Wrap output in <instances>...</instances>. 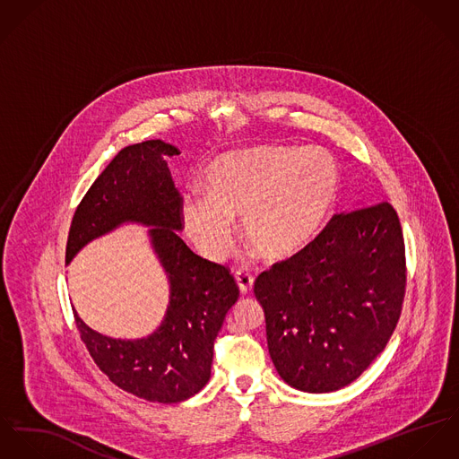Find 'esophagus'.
<instances>
[{
    "instance_id": "1",
    "label": "esophagus",
    "mask_w": 459,
    "mask_h": 459,
    "mask_svg": "<svg viewBox=\"0 0 459 459\" xmlns=\"http://www.w3.org/2000/svg\"><path fill=\"white\" fill-rule=\"evenodd\" d=\"M236 281L239 285L241 294H248L254 287V276L248 271H238L236 273Z\"/></svg>"
}]
</instances>
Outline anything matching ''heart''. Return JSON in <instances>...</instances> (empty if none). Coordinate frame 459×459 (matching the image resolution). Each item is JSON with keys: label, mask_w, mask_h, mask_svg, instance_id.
Segmentation results:
<instances>
[{"label": "heart", "mask_w": 459, "mask_h": 459, "mask_svg": "<svg viewBox=\"0 0 459 459\" xmlns=\"http://www.w3.org/2000/svg\"><path fill=\"white\" fill-rule=\"evenodd\" d=\"M338 163L320 148L255 146L218 156L205 170L204 197L181 204L186 238L209 260L234 247V220L255 254L269 262L306 250L338 203Z\"/></svg>", "instance_id": "1"}]
</instances>
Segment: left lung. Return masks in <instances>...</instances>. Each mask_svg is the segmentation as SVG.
I'll list each match as a JSON object with an SVG mask.
<instances>
[{"instance_id": "8db88e82", "label": "left lung", "mask_w": 459, "mask_h": 459, "mask_svg": "<svg viewBox=\"0 0 459 459\" xmlns=\"http://www.w3.org/2000/svg\"><path fill=\"white\" fill-rule=\"evenodd\" d=\"M405 243L389 203L334 214L301 254L258 274L267 349L305 393L352 384L385 349L402 315Z\"/></svg>"}]
</instances>
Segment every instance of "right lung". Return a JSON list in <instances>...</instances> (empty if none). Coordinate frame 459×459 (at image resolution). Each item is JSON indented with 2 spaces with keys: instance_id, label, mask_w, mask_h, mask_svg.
Here are the masks:
<instances>
[{
  "instance_id": "obj_1",
  "label": "right lung",
  "mask_w": 459,
  "mask_h": 459,
  "mask_svg": "<svg viewBox=\"0 0 459 459\" xmlns=\"http://www.w3.org/2000/svg\"><path fill=\"white\" fill-rule=\"evenodd\" d=\"M179 150L160 139L126 146L91 185L72 218L66 264L90 241L123 223H141L167 273V313L153 334L141 340L103 336L74 309L81 340L123 391L156 403H179L197 394L211 377L212 347L239 289L225 265L194 254L179 238L183 199L167 158Z\"/></svg>"
}]
</instances>
